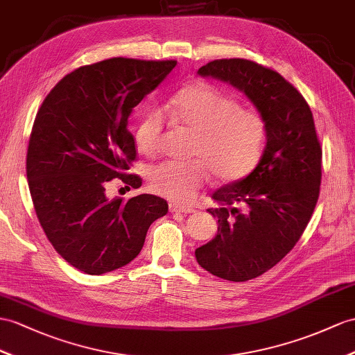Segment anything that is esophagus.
<instances>
[{
  "label": "esophagus",
  "mask_w": 355,
  "mask_h": 355,
  "mask_svg": "<svg viewBox=\"0 0 355 355\" xmlns=\"http://www.w3.org/2000/svg\"><path fill=\"white\" fill-rule=\"evenodd\" d=\"M171 212H179V214H193L194 209L189 206H180V205H170Z\"/></svg>",
  "instance_id": "34e87169"
}]
</instances>
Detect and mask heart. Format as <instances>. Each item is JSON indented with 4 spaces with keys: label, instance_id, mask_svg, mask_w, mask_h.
Here are the masks:
<instances>
[{
    "label": "heart",
    "instance_id": "heart-1",
    "mask_svg": "<svg viewBox=\"0 0 355 355\" xmlns=\"http://www.w3.org/2000/svg\"><path fill=\"white\" fill-rule=\"evenodd\" d=\"M173 123L196 135L193 158L164 162L150 170V187L175 203H188L207 182L209 173L232 184L254 170L263 150L266 122L254 108L241 107L230 94L205 81L179 92L167 108ZM167 116L157 108L146 114L137 129V140L146 153H157L167 132Z\"/></svg>",
    "mask_w": 355,
    "mask_h": 355
}]
</instances>
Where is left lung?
I'll return each mask as SVG.
<instances>
[{
    "label": "left lung",
    "mask_w": 355,
    "mask_h": 355,
    "mask_svg": "<svg viewBox=\"0 0 355 355\" xmlns=\"http://www.w3.org/2000/svg\"><path fill=\"white\" fill-rule=\"evenodd\" d=\"M243 90L266 122V146L257 167L212 194L207 209L218 232L196 250L198 265L220 279L247 282L277 265L312 218L322 178V148L312 110L272 69L244 58L214 60L198 69Z\"/></svg>",
    "instance_id": "1"
}]
</instances>
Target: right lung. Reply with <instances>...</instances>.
Returning a JSON list of instances; mask_svg holds the SVG:
<instances>
[{"instance_id":"right-lung-1","label":"right lung","mask_w":355,"mask_h":355,"mask_svg":"<svg viewBox=\"0 0 355 355\" xmlns=\"http://www.w3.org/2000/svg\"><path fill=\"white\" fill-rule=\"evenodd\" d=\"M176 60L114 57L62 78L40 105L27 152V179L40 226L55 252L99 275L138 256L150 224L168 212L161 197L110 200L112 179L141 187L128 129L132 110L164 81Z\"/></svg>"}]
</instances>
